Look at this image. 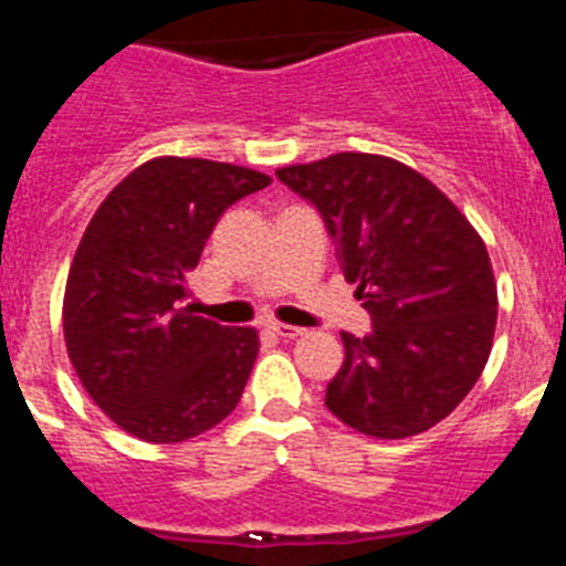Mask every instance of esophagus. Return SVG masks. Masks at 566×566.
I'll use <instances>...</instances> for the list:
<instances>
[{
    "mask_svg": "<svg viewBox=\"0 0 566 566\" xmlns=\"http://www.w3.org/2000/svg\"><path fill=\"white\" fill-rule=\"evenodd\" d=\"M269 332L277 334L280 339H294V337H300V334H303V328L286 326V323H269Z\"/></svg>",
    "mask_w": 566,
    "mask_h": 566,
    "instance_id": "34e87169",
    "label": "esophagus"
}]
</instances>
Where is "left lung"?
Listing matches in <instances>:
<instances>
[{
    "mask_svg": "<svg viewBox=\"0 0 566 566\" xmlns=\"http://www.w3.org/2000/svg\"><path fill=\"white\" fill-rule=\"evenodd\" d=\"M277 178L323 214L371 334L343 332L345 363L328 411L354 431H428L482 377L496 332V280L470 221L424 175L368 153L280 167Z\"/></svg>",
    "mask_w": 566,
    "mask_h": 566,
    "instance_id": "left-lung-1",
    "label": "left lung"
}]
</instances>
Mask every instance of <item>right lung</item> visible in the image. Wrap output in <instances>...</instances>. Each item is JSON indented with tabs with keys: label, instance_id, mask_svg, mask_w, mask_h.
Masks as SVG:
<instances>
[{
	"label": "right lung",
	"instance_id": "obj_1",
	"mask_svg": "<svg viewBox=\"0 0 566 566\" xmlns=\"http://www.w3.org/2000/svg\"><path fill=\"white\" fill-rule=\"evenodd\" d=\"M272 178L207 158H153L96 209L70 263L64 343L84 391L129 437L187 442L234 411L254 328L184 306L214 223Z\"/></svg>",
	"mask_w": 566,
	"mask_h": 566
}]
</instances>
